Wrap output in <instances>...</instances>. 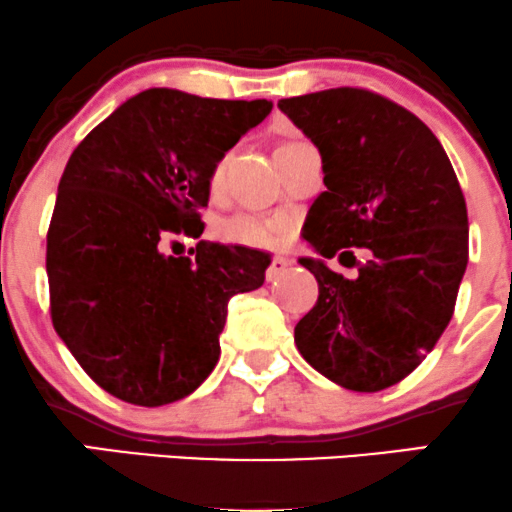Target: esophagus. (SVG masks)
<instances>
[{
  "label": "esophagus",
  "mask_w": 512,
  "mask_h": 512,
  "mask_svg": "<svg viewBox=\"0 0 512 512\" xmlns=\"http://www.w3.org/2000/svg\"><path fill=\"white\" fill-rule=\"evenodd\" d=\"M291 267V260L289 257H284V255H276L274 260H272V264H269L267 267V281H274L276 276H281L286 272V269Z\"/></svg>",
  "instance_id": "esophagus-1"
}]
</instances>
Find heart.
Returning <instances> with one entry per match:
<instances>
[{
	"label": "heart",
	"mask_w": 512,
	"mask_h": 512,
	"mask_svg": "<svg viewBox=\"0 0 512 512\" xmlns=\"http://www.w3.org/2000/svg\"><path fill=\"white\" fill-rule=\"evenodd\" d=\"M228 161L231 156H221L214 163L209 175V192L211 195H221L226 187L228 175ZM296 219L291 214H255V211H240V214L228 216L219 223V236L226 243L243 245V248H276L284 243L293 233Z\"/></svg>",
	"instance_id": "1"
}]
</instances>
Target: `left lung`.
Returning a JSON list of instances; mask_svg holds the SVG:
<instances>
[{"mask_svg": "<svg viewBox=\"0 0 512 512\" xmlns=\"http://www.w3.org/2000/svg\"><path fill=\"white\" fill-rule=\"evenodd\" d=\"M279 110L322 156L327 190L305 216L303 238L327 260L368 250L356 279L298 260L320 296L296 325V346L346 390H385L424 361L455 310L469 260L460 182L436 134L366 88L284 98Z\"/></svg>", "mask_w": 512, "mask_h": 512, "instance_id": "1", "label": "left lung"}]
</instances>
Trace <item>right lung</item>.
<instances>
[{
  "mask_svg": "<svg viewBox=\"0 0 512 512\" xmlns=\"http://www.w3.org/2000/svg\"><path fill=\"white\" fill-rule=\"evenodd\" d=\"M272 113L269 101L149 88L105 117L69 156L48 228L55 332L96 385L161 407L195 392L219 361L231 296L264 284L272 257L199 240L209 175Z\"/></svg>",
  "mask_w": 512,
  "mask_h": 512,
  "instance_id": "obj_1",
  "label": "right lung"
}]
</instances>
